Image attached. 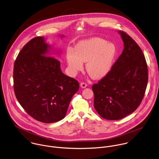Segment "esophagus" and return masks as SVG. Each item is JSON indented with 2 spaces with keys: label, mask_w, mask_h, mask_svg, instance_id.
I'll return each mask as SVG.
<instances>
[{
  "label": "esophagus",
  "mask_w": 159,
  "mask_h": 159,
  "mask_svg": "<svg viewBox=\"0 0 159 159\" xmlns=\"http://www.w3.org/2000/svg\"><path fill=\"white\" fill-rule=\"evenodd\" d=\"M80 87H81L82 89H85V88L87 87V84H86L85 83L82 82V83L80 84Z\"/></svg>",
  "instance_id": "esophagus-1"
}]
</instances>
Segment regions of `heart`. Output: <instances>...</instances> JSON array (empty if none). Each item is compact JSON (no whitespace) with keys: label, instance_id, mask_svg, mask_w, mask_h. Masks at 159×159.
Here are the masks:
<instances>
[{"label":"heart","instance_id":"b5f03b06","mask_svg":"<svg viewBox=\"0 0 159 159\" xmlns=\"http://www.w3.org/2000/svg\"><path fill=\"white\" fill-rule=\"evenodd\" d=\"M74 50L68 49L66 52L70 74L75 75L83 69V63L87 62V72L96 79H102L111 72L117 52L114 43L99 37L79 42Z\"/></svg>","mask_w":159,"mask_h":159}]
</instances>
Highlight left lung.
<instances>
[{
    "instance_id": "left-lung-1",
    "label": "left lung",
    "mask_w": 159,
    "mask_h": 159,
    "mask_svg": "<svg viewBox=\"0 0 159 159\" xmlns=\"http://www.w3.org/2000/svg\"><path fill=\"white\" fill-rule=\"evenodd\" d=\"M118 33L124 42L123 52L111 72L92 86L96 111L102 118L112 120L122 119L138 108L148 81L141 49L126 33Z\"/></svg>"
}]
</instances>
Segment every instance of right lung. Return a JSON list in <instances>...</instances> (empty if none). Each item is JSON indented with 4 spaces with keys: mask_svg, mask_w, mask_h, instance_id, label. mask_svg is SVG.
<instances>
[{
    "mask_svg": "<svg viewBox=\"0 0 159 159\" xmlns=\"http://www.w3.org/2000/svg\"><path fill=\"white\" fill-rule=\"evenodd\" d=\"M63 35H60L63 38ZM44 37H37L26 44L14 64L13 82L16 97L34 119L50 124L66 115L79 82L64 74L60 62L49 57L60 53L52 48Z\"/></svg>",
    "mask_w": 159,
    "mask_h": 159,
    "instance_id": "add662e5",
    "label": "right lung"
}]
</instances>
